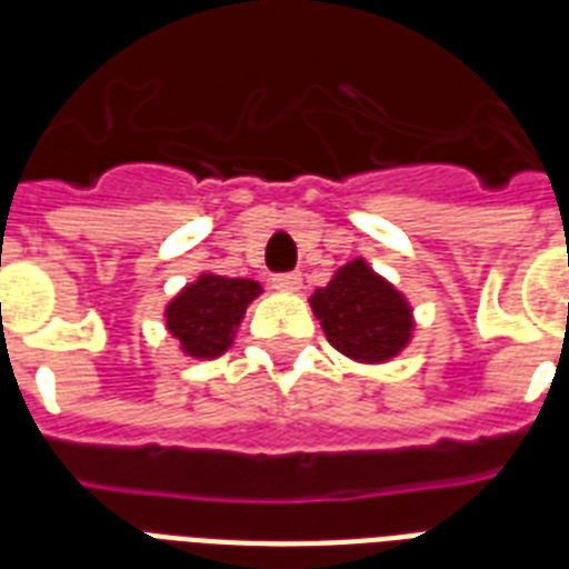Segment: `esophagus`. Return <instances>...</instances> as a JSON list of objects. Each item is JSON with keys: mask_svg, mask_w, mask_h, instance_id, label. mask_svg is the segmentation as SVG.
Masks as SVG:
<instances>
[{"mask_svg": "<svg viewBox=\"0 0 569 569\" xmlns=\"http://www.w3.org/2000/svg\"><path fill=\"white\" fill-rule=\"evenodd\" d=\"M271 286L277 292H298L301 289V274L298 271H280V274L271 277Z\"/></svg>", "mask_w": 569, "mask_h": 569, "instance_id": "1", "label": "esophagus"}]
</instances>
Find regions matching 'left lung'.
<instances>
[{
    "label": "left lung",
    "mask_w": 569,
    "mask_h": 569,
    "mask_svg": "<svg viewBox=\"0 0 569 569\" xmlns=\"http://www.w3.org/2000/svg\"><path fill=\"white\" fill-rule=\"evenodd\" d=\"M310 303L330 346L363 363L389 360L410 339V307L363 259L339 268Z\"/></svg>",
    "instance_id": "obj_1"
}]
</instances>
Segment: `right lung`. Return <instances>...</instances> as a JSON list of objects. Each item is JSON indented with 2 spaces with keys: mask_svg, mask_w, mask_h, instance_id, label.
<instances>
[{
  "mask_svg": "<svg viewBox=\"0 0 569 569\" xmlns=\"http://www.w3.org/2000/svg\"><path fill=\"white\" fill-rule=\"evenodd\" d=\"M257 295L259 283L253 280L203 274L171 301L164 312L168 330L180 339L186 355L218 357L230 348L232 328Z\"/></svg>",
  "mask_w": 569,
  "mask_h": 569,
  "instance_id": "obj_1",
  "label": "right lung"
}]
</instances>
